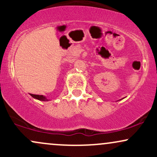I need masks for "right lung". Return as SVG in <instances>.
I'll list each match as a JSON object with an SVG mask.
<instances>
[{"instance_id": "1", "label": "right lung", "mask_w": 157, "mask_h": 157, "mask_svg": "<svg viewBox=\"0 0 157 157\" xmlns=\"http://www.w3.org/2000/svg\"><path fill=\"white\" fill-rule=\"evenodd\" d=\"M30 95L33 97V98L36 99V100H40V101H48V99L46 98V97L44 96V95H38V94H30Z\"/></svg>"}]
</instances>
